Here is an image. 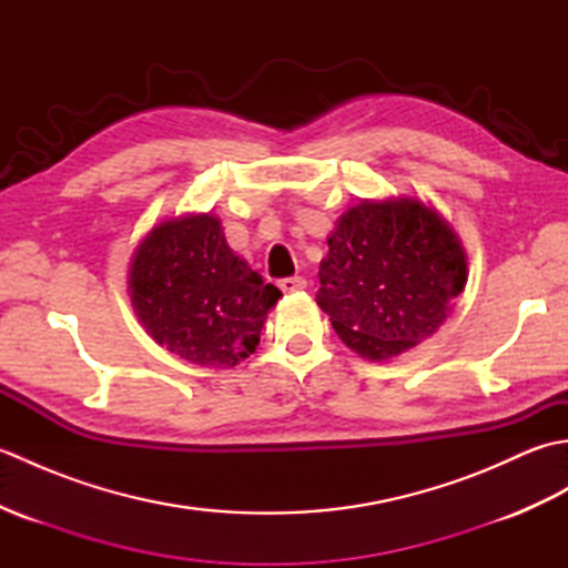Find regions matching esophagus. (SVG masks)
Returning <instances> with one entry per match:
<instances>
[{
  "mask_svg": "<svg viewBox=\"0 0 568 568\" xmlns=\"http://www.w3.org/2000/svg\"><path fill=\"white\" fill-rule=\"evenodd\" d=\"M277 285H281L283 293H297V291H303V287L307 285V281H305L303 275H293V277H283V281L277 283Z\"/></svg>",
  "mask_w": 568,
  "mask_h": 568,
  "instance_id": "34e87169",
  "label": "esophagus"
}]
</instances>
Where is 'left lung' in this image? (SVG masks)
<instances>
[{
    "label": "left lung",
    "mask_w": 568,
    "mask_h": 568,
    "mask_svg": "<svg viewBox=\"0 0 568 568\" xmlns=\"http://www.w3.org/2000/svg\"><path fill=\"white\" fill-rule=\"evenodd\" d=\"M320 263L317 305L356 354L385 361L439 329L466 285V256L437 212L417 200L348 210Z\"/></svg>",
    "instance_id": "left-lung-1"
}]
</instances>
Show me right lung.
Returning <instances> with one entry per match:
<instances>
[{"label": "right lung", "instance_id": "add662e5", "mask_svg": "<svg viewBox=\"0 0 568 568\" xmlns=\"http://www.w3.org/2000/svg\"><path fill=\"white\" fill-rule=\"evenodd\" d=\"M129 291L155 342L207 368H232L256 352L265 315L281 297L229 248L212 214L155 226L131 261Z\"/></svg>", "mask_w": 568, "mask_h": 568}]
</instances>
